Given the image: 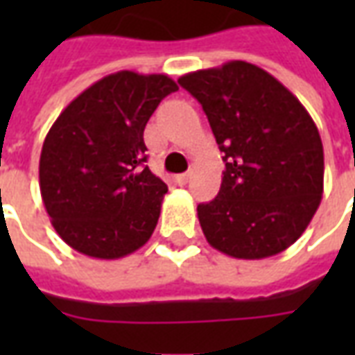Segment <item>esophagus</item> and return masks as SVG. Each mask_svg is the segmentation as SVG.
<instances>
[{
    "label": "esophagus",
    "instance_id": "34e87169",
    "mask_svg": "<svg viewBox=\"0 0 355 355\" xmlns=\"http://www.w3.org/2000/svg\"><path fill=\"white\" fill-rule=\"evenodd\" d=\"M188 178H190V173H182V175H177V182L182 186L188 182Z\"/></svg>",
    "mask_w": 355,
    "mask_h": 355
}]
</instances>
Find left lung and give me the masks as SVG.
I'll return each mask as SVG.
<instances>
[{
	"instance_id": "left-lung-1",
	"label": "left lung",
	"mask_w": 355,
	"mask_h": 355,
	"mask_svg": "<svg viewBox=\"0 0 355 355\" xmlns=\"http://www.w3.org/2000/svg\"><path fill=\"white\" fill-rule=\"evenodd\" d=\"M224 154L216 198L198 205L209 245L245 261L297 241L323 196V144L295 94L272 73L230 60L182 76Z\"/></svg>"
}]
</instances>
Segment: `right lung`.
<instances>
[{
    "mask_svg": "<svg viewBox=\"0 0 355 355\" xmlns=\"http://www.w3.org/2000/svg\"><path fill=\"white\" fill-rule=\"evenodd\" d=\"M178 85L165 73H110L57 117L40 157L51 224L78 253L116 261L154 234L167 184L148 169L144 127Z\"/></svg>",
    "mask_w": 355,
    "mask_h": 355,
    "instance_id": "obj_1",
    "label": "right lung"
}]
</instances>
